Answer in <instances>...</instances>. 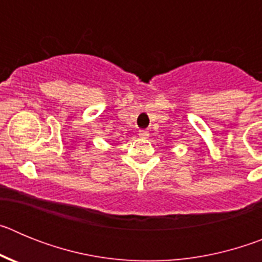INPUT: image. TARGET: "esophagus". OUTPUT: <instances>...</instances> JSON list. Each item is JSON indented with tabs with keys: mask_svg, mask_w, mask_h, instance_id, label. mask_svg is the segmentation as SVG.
Here are the masks:
<instances>
[{
	"mask_svg": "<svg viewBox=\"0 0 262 262\" xmlns=\"http://www.w3.org/2000/svg\"><path fill=\"white\" fill-rule=\"evenodd\" d=\"M148 135H149V134H148V131H145V129H142V131L139 133V136H140V138H147Z\"/></svg>",
	"mask_w": 262,
	"mask_h": 262,
	"instance_id": "1",
	"label": "esophagus"
}]
</instances>
